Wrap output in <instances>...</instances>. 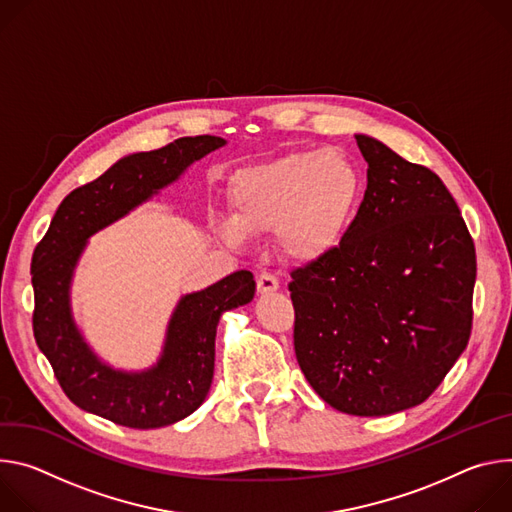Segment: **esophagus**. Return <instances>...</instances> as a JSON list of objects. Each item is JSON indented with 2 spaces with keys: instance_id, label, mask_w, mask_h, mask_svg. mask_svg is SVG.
Returning a JSON list of instances; mask_svg holds the SVG:
<instances>
[{
  "instance_id": "esophagus-1",
  "label": "esophagus",
  "mask_w": 512,
  "mask_h": 512,
  "mask_svg": "<svg viewBox=\"0 0 512 512\" xmlns=\"http://www.w3.org/2000/svg\"><path fill=\"white\" fill-rule=\"evenodd\" d=\"M278 289H280L278 278L272 276L270 272H262V274L258 276V293H260V295H272V293H276Z\"/></svg>"
}]
</instances>
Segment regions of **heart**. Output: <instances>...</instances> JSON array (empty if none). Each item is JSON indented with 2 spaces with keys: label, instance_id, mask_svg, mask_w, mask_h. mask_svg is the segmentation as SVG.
I'll list each match as a JSON object with an SVG mask.
<instances>
[{
  "label": "heart",
  "instance_id": "heart-1",
  "mask_svg": "<svg viewBox=\"0 0 512 512\" xmlns=\"http://www.w3.org/2000/svg\"><path fill=\"white\" fill-rule=\"evenodd\" d=\"M362 197L358 164L339 148L299 150L246 166L230 181L232 217L217 236L242 248L250 236L276 230L280 250L313 264L342 246Z\"/></svg>",
  "mask_w": 512,
  "mask_h": 512
}]
</instances>
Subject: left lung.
I'll return each mask as SVG.
<instances>
[{
  "mask_svg": "<svg viewBox=\"0 0 512 512\" xmlns=\"http://www.w3.org/2000/svg\"><path fill=\"white\" fill-rule=\"evenodd\" d=\"M368 187L331 256L291 272L295 354L333 409L382 417L421 405L468 346L476 250L429 168L356 134Z\"/></svg>",
  "mask_w": 512,
  "mask_h": 512,
  "instance_id": "1",
  "label": "left lung"
}]
</instances>
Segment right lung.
Returning <instances> with one entry per match:
<instances>
[{
	"mask_svg": "<svg viewBox=\"0 0 512 512\" xmlns=\"http://www.w3.org/2000/svg\"><path fill=\"white\" fill-rule=\"evenodd\" d=\"M225 144L219 136H195L128 154L56 209L32 256L34 337L79 409L124 427L156 429L203 405L213 380L217 323L225 311L254 299L256 280L250 270L183 295L170 313L156 362L142 370L116 368L91 348L75 319L71 289L91 236L152 201L193 162Z\"/></svg>",
	"mask_w": 512,
	"mask_h": 512,
	"instance_id": "add662e5",
	"label": "right lung"
}]
</instances>
